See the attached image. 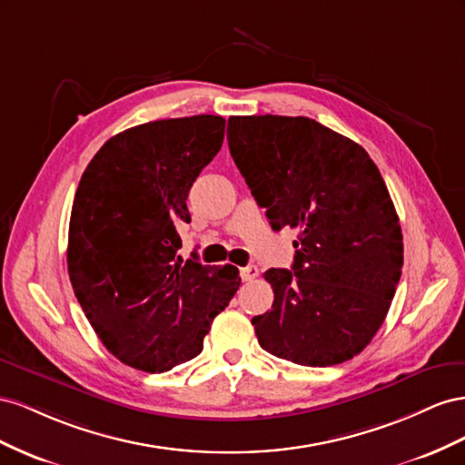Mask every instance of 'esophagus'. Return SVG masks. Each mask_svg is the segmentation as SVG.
Returning a JSON list of instances; mask_svg holds the SVG:
<instances>
[{
	"instance_id": "obj_1",
	"label": "esophagus",
	"mask_w": 465,
	"mask_h": 465,
	"mask_svg": "<svg viewBox=\"0 0 465 465\" xmlns=\"http://www.w3.org/2000/svg\"><path fill=\"white\" fill-rule=\"evenodd\" d=\"M257 276H259V269L255 267V264H247V267L242 269L243 282H251V281H253V278H257Z\"/></svg>"
}]
</instances>
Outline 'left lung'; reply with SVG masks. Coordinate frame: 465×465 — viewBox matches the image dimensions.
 Wrapping results in <instances>:
<instances>
[{
	"instance_id": "obj_1",
	"label": "left lung",
	"mask_w": 465,
	"mask_h": 465,
	"mask_svg": "<svg viewBox=\"0 0 465 465\" xmlns=\"http://www.w3.org/2000/svg\"><path fill=\"white\" fill-rule=\"evenodd\" d=\"M230 153L272 230H300L292 271L269 269L272 310L251 320L261 347L302 366L362 352L403 267L400 218L362 145L308 116H232Z\"/></svg>"
}]
</instances>
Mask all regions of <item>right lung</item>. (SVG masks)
I'll list each match as a JSON object with an SVG mask.
<instances>
[{"mask_svg":"<svg viewBox=\"0 0 465 465\" xmlns=\"http://www.w3.org/2000/svg\"><path fill=\"white\" fill-rule=\"evenodd\" d=\"M214 114L145 123L104 142L75 191L68 272L91 327L118 361L167 372L201 354L242 284L233 264L177 255L187 196L223 142Z\"/></svg>","mask_w":465,"mask_h":465,"instance_id":"obj_1","label":"right lung"}]
</instances>
